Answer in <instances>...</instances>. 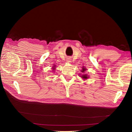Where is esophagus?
<instances>
[{"label":"esophagus","instance_id":"1","mask_svg":"<svg viewBox=\"0 0 132 132\" xmlns=\"http://www.w3.org/2000/svg\"><path fill=\"white\" fill-rule=\"evenodd\" d=\"M67 62H71V61H70V58H69V59H67Z\"/></svg>","mask_w":132,"mask_h":132}]
</instances>
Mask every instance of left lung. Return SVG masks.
I'll use <instances>...</instances> for the list:
<instances>
[{"label":"left lung","instance_id":"left-lung-1","mask_svg":"<svg viewBox=\"0 0 132 132\" xmlns=\"http://www.w3.org/2000/svg\"><path fill=\"white\" fill-rule=\"evenodd\" d=\"M86 70V69H85V68H82V70H81V72H82V73H84L85 71ZM82 79H87V78H88V75H82L81 76Z\"/></svg>","mask_w":132,"mask_h":132}]
</instances>
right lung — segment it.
Segmentation results:
<instances>
[{"label":"right lung","instance_id":"obj_1","mask_svg":"<svg viewBox=\"0 0 132 132\" xmlns=\"http://www.w3.org/2000/svg\"><path fill=\"white\" fill-rule=\"evenodd\" d=\"M53 67H55V66H53Z\"/></svg>","mask_w":132,"mask_h":132}]
</instances>
